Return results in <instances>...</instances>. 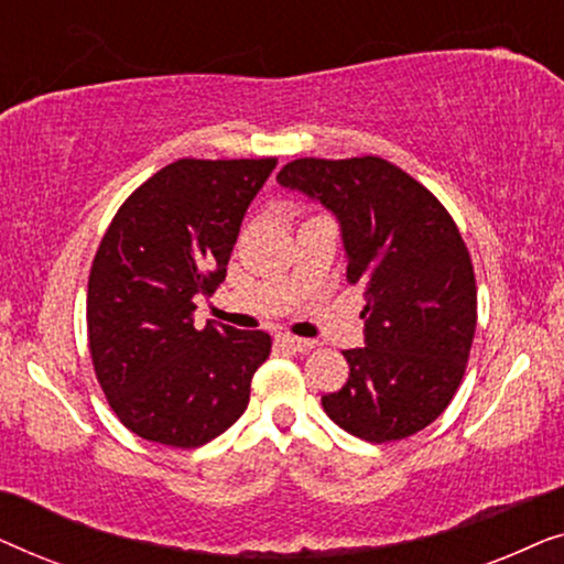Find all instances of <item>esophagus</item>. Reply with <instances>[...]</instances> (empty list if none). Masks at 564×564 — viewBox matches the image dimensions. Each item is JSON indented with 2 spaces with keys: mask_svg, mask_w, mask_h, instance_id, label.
Listing matches in <instances>:
<instances>
[{
  "mask_svg": "<svg viewBox=\"0 0 564 564\" xmlns=\"http://www.w3.org/2000/svg\"><path fill=\"white\" fill-rule=\"evenodd\" d=\"M276 341L290 351H311L315 346L313 341H307V338H297V336H276Z\"/></svg>",
  "mask_w": 564,
  "mask_h": 564,
  "instance_id": "obj_1",
  "label": "esophagus"
}]
</instances>
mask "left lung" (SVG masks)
Wrapping results in <instances>:
<instances>
[{
  "instance_id": "8db88e82",
  "label": "left lung",
  "mask_w": 564,
  "mask_h": 564,
  "mask_svg": "<svg viewBox=\"0 0 564 564\" xmlns=\"http://www.w3.org/2000/svg\"><path fill=\"white\" fill-rule=\"evenodd\" d=\"M334 215L346 276L367 288L365 346L323 411L365 442H395L444 413L465 375L477 323L467 246L442 203L384 159H297L276 174Z\"/></svg>"
}]
</instances>
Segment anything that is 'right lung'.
Returning a JSON list of instances; mask_svg holds the SVG:
<instances>
[{
    "mask_svg": "<svg viewBox=\"0 0 564 564\" xmlns=\"http://www.w3.org/2000/svg\"><path fill=\"white\" fill-rule=\"evenodd\" d=\"M276 159H180L126 199L99 243L87 290L89 351L112 411L149 442L207 444L241 419L264 330L207 321L195 297L226 280L251 199Z\"/></svg>",
    "mask_w": 564,
    "mask_h": 564,
    "instance_id": "obj_1",
    "label": "right lung"
}]
</instances>
